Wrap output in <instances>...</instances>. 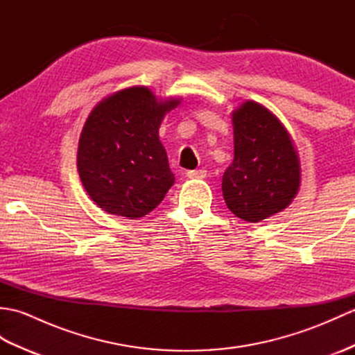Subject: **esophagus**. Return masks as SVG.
Listing matches in <instances>:
<instances>
[{
    "mask_svg": "<svg viewBox=\"0 0 355 355\" xmlns=\"http://www.w3.org/2000/svg\"><path fill=\"white\" fill-rule=\"evenodd\" d=\"M187 178H206L207 171L206 169H198V171H187Z\"/></svg>",
    "mask_w": 355,
    "mask_h": 355,
    "instance_id": "esophagus-1",
    "label": "esophagus"
}]
</instances>
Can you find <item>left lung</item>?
<instances>
[{
	"label": "left lung",
	"instance_id": "1",
	"mask_svg": "<svg viewBox=\"0 0 355 355\" xmlns=\"http://www.w3.org/2000/svg\"><path fill=\"white\" fill-rule=\"evenodd\" d=\"M232 122L235 155L223 175V197L232 214L259 223L296 197L299 155L281 120L258 102L241 105Z\"/></svg>",
	"mask_w": 355,
	"mask_h": 355
}]
</instances>
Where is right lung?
I'll list each match as a JSON object with an SVG mask.
<instances>
[{
  "mask_svg": "<svg viewBox=\"0 0 355 355\" xmlns=\"http://www.w3.org/2000/svg\"><path fill=\"white\" fill-rule=\"evenodd\" d=\"M178 103L158 101L146 87H131L89 112L79 139L78 171L89 198L105 212L137 220L163 201L175 178L158 130Z\"/></svg>",
  "mask_w": 355,
  "mask_h": 355,
  "instance_id": "1",
  "label": "right lung"
}]
</instances>
